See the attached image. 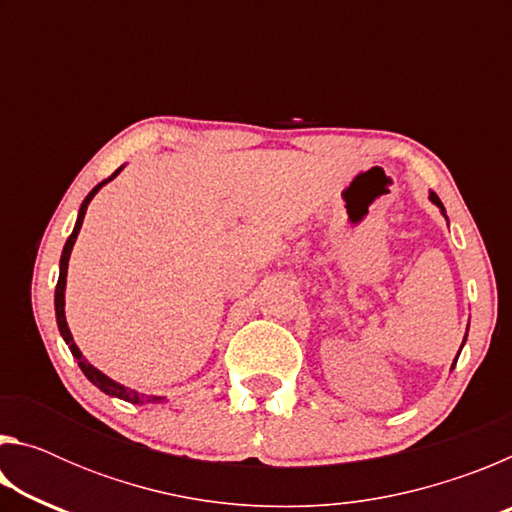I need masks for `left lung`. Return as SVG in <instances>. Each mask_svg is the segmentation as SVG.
Listing matches in <instances>:
<instances>
[{"instance_id": "left-lung-1", "label": "left lung", "mask_w": 512, "mask_h": 512, "mask_svg": "<svg viewBox=\"0 0 512 512\" xmlns=\"http://www.w3.org/2000/svg\"><path fill=\"white\" fill-rule=\"evenodd\" d=\"M429 198H431V201L436 203V205L440 207V210H443V214H445V207H443V203H440V198L436 196V192H431V194H429ZM465 339H467V334H465ZM465 339H463V343H465ZM461 350H463V345H461ZM458 354H461V352H458ZM456 361H458V357L454 359V366H456ZM454 366H452V368H454Z\"/></svg>"}]
</instances>
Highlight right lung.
<instances>
[{
	"label": "right lung",
	"mask_w": 512,
	"mask_h": 512,
	"mask_svg": "<svg viewBox=\"0 0 512 512\" xmlns=\"http://www.w3.org/2000/svg\"><path fill=\"white\" fill-rule=\"evenodd\" d=\"M119 171H121V167H119L115 173H112L110 178L101 180V183H99L97 187H94L88 196H85V201H83V205H81V210H79V219H76V225H74V232H72V235H69L67 244H65V248H63V255H60V275H58L56 298H54V302H56V320H58V329H60V334H63L65 343L69 345V350H72L74 359L79 361V366H81V370H83V375L88 377L94 386L101 388V391L106 393V395L119 397V400H126V402H131V404H160V402L164 400V397L142 395V393H137V391H131V388H124L121 384H117V381H112L110 377L103 375L101 370L94 368L92 363L85 361V359H83V354H81V350L76 348V343H74V339H72V332H69L67 320H65V284H67V264H69V255H72L74 241H76V237H79V230H81L83 219H85V210H88V205H90V201L94 198V194H97L103 185L110 183V180L115 178Z\"/></svg>",
	"instance_id": "1"
}]
</instances>
